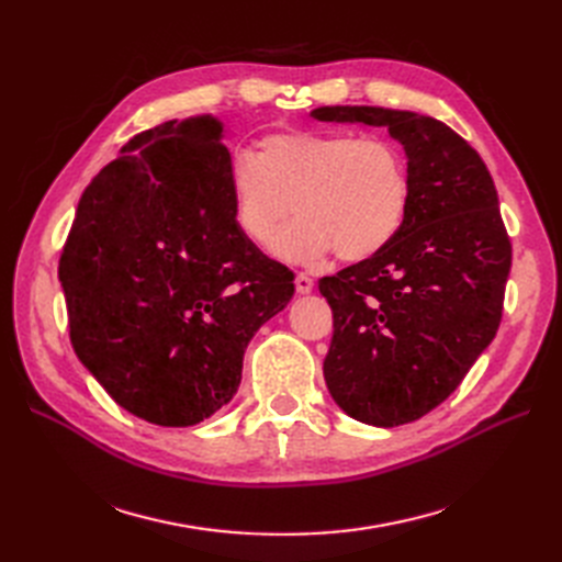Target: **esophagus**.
Returning <instances> with one entry per match:
<instances>
[{
	"mask_svg": "<svg viewBox=\"0 0 562 562\" xmlns=\"http://www.w3.org/2000/svg\"><path fill=\"white\" fill-rule=\"evenodd\" d=\"M295 288H297L300 295H310L314 291V281L307 274H297L295 277Z\"/></svg>",
	"mask_w": 562,
	"mask_h": 562,
	"instance_id": "34e87169",
	"label": "esophagus"
}]
</instances>
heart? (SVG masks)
I'll list each match as a JSON object with an SVG mask.
<instances>
[{
  "label": "heart",
  "instance_id": "1",
  "mask_svg": "<svg viewBox=\"0 0 562 562\" xmlns=\"http://www.w3.org/2000/svg\"><path fill=\"white\" fill-rule=\"evenodd\" d=\"M234 220L248 241L277 244L288 262L335 252L356 262L394 241L411 206V176L396 145L351 133H271L260 151H239L227 168Z\"/></svg>",
  "mask_w": 562,
  "mask_h": 562
}]
</instances>
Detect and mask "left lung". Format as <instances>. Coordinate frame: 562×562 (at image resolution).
<instances>
[{"mask_svg": "<svg viewBox=\"0 0 562 562\" xmlns=\"http://www.w3.org/2000/svg\"><path fill=\"white\" fill-rule=\"evenodd\" d=\"M318 122L389 128L403 145L411 206L394 241L318 281L333 310L323 378L372 427L431 413L490 347L502 321L512 241L495 182L464 138L407 110L333 105Z\"/></svg>", "mask_w": 562, "mask_h": 562, "instance_id": "left-lung-1", "label": "left lung"}]
</instances>
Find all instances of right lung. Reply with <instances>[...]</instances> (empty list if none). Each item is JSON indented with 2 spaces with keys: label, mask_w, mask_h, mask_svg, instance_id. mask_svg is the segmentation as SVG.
Returning <instances> with one entry per match:
<instances>
[{
  "label": "right lung",
  "mask_w": 562,
  "mask_h": 562,
  "mask_svg": "<svg viewBox=\"0 0 562 562\" xmlns=\"http://www.w3.org/2000/svg\"><path fill=\"white\" fill-rule=\"evenodd\" d=\"M223 138L213 114L135 135L83 190L60 255L77 359L159 427L227 405L252 335L295 293L236 225Z\"/></svg>",
  "instance_id": "right-lung-1"
}]
</instances>
